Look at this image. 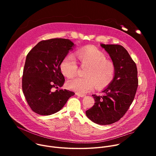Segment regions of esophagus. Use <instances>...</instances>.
Here are the masks:
<instances>
[{"label": "esophagus", "mask_w": 156, "mask_h": 156, "mask_svg": "<svg viewBox=\"0 0 156 156\" xmlns=\"http://www.w3.org/2000/svg\"><path fill=\"white\" fill-rule=\"evenodd\" d=\"M75 94L76 95V96H80V97H81V98H83V97H84L86 95L85 94H80V93H75Z\"/></svg>", "instance_id": "obj_1"}]
</instances>
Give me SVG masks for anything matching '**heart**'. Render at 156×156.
<instances>
[{
	"label": "heart",
	"mask_w": 156,
	"mask_h": 156,
	"mask_svg": "<svg viewBox=\"0 0 156 156\" xmlns=\"http://www.w3.org/2000/svg\"><path fill=\"white\" fill-rule=\"evenodd\" d=\"M76 56L82 65L88 66L85 72L86 77H75L66 82L69 90L80 94L91 91L96 86L101 90L108 86L115 75V66L107 60L106 55L98 48L88 46L76 52ZM60 68L66 77L74 76L78 70V63L73 54L66 55L62 60Z\"/></svg>",
	"instance_id": "1"
}]
</instances>
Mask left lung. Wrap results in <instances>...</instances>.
<instances>
[{
    "label": "left lung",
    "instance_id": "obj_1",
    "mask_svg": "<svg viewBox=\"0 0 156 156\" xmlns=\"http://www.w3.org/2000/svg\"><path fill=\"white\" fill-rule=\"evenodd\" d=\"M101 46L112 60L114 78L102 91L104 95H92L96 102L86 115L94 123L104 125L119 121L125 114L135 98L138 80L136 65L122 46L101 44Z\"/></svg>",
    "mask_w": 156,
    "mask_h": 156
}]
</instances>
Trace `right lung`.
<instances>
[{"label": "right lung", "instance_id": "right-lung-1", "mask_svg": "<svg viewBox=\"0 0 156 156\" xmlns=\"http://www.w3.org/2000/svg\"><path fill=\"white\" fill-rule=\"evenodd\" d=\"M75 44L70 40L54 38L41 41L28 54L22 78V90L33 111L42 115H50L62 109L75 93L62 87L65 78L60 65L72 51Z\"/></svg>", "mask_w": 156, "mask_h": 156}]
</instances>
